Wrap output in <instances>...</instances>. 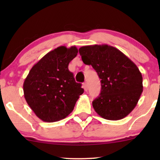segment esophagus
Listing matches in <instances>:
<instances>
[{
  "label": "esophagus",
  "instance_id": "34e87169",
  "mask_svg": "<svg viewBox=\"0 0 160 160\" xmlns=\"http://www.w3.org/2000/svg\"><path fill=\"white\" fill-rule=\"evenodd\" d=\"M82 87H83V88H84L85 92H87V90H88V87H87V83H84V84H83V85H82Z\"/></svg>",
  "mask_w": 160,
  "mask_h": 160
}]
</instances>
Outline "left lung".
<instances>
[{"instance_id": "obj_1", "label": "left lung", "mask_w": 160, "mask_h": 160, "mask_svg": "<svg viewBox=\"0 0 160 160\" xmlns=\"http://www.w3.org/2000/svg\"><path fill=\"white\" fill-rule=\"evenodd\" d=\"M83 62L91 65L101 79V91L92 101L103 119L119 120L136 106L143 92V77L137 65L117 48L84 46L79 49Z\"/></svg>"}]
</instances>
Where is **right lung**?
<instances>
[{
    "label": "right lung",
    "mask_w": 160,
    "mask_h": 160,
    "mask_svg": "<svg viewBox=\"0 0 160 160\" xmlns=\"http://www.w3.org/2000/svg\"><path fill=\"white\" fill-rule=\"evenodd\" d=\"M76 47L61 46L43 56L30 70L23 84L24 96L30 108L43 122L65 119L84 92L68 64L77 55Z\"/></svg>",
    "instance_id": "obj_1"
}]
</instances>
